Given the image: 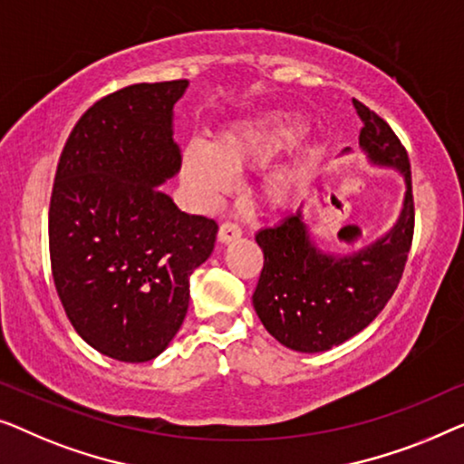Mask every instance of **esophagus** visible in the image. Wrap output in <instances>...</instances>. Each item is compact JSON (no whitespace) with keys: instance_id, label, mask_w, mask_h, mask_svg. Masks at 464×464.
Returning <instances> with one entry per match:
<instances>
[{"instance_id":"1","label":"esophagus","mask_w":464,"mask_h":464,"mask_svg":"<svg viewBox=\"0 0 464 464\" xmlns=\"http://www.w3.org/2000/svg\"><path fill=\"white\" fill-rule=\"evenodd\" d=\"M241 235V229H239V225H235V223H231V220H225L223 225H220V229H218V239L223 241V244H229V241H233V239H237Z\"/></svg>"}]
</instances>
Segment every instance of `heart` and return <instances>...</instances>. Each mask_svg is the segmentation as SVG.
I'll return each instance as SVG.
<instances>
[{
	"instance_id": "b5f03b06",
	"label": "heart",
	"mask_w": 464,
	"mask_h": 464,
	"mask_svg": "<svg viewBox=\"0 0 464 464\" xmlns=\"http://www.w3.org/2000/svg\"><path fill=\"white\" fill-rule=\"evenodd\" d=\"M304 132V120L292 113H276L263 120L241 123L220 134L210 145L188 142L182 153V174L204 201L229 191L231 172L265 166L279 151L290 147ZM304 179L303 166H284L260 182V198L266 206L284 208L296 198Z\"/></svg>"
}]
</instances>
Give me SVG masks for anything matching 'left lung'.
<instances>
[{
    "mask_svg": "<svg viewBox=\"0 0 464 464\" xmlns=\"http://www.w3.org/2000/svg\"><path fill=\"white\" fill-rule=\"evenodd\" d=\"M363 128L360 147L372 166L393 168L406 182L397 223L374 244L351 254L317 247L303 212L256 233L265 265L252 304L266 332L292 351L322 353L362 332L400 284L414 235L410 160L382 117L353 101Z\"/></svg>",
    "mask_w": 464,
    "mask_h": 464,
    "instance_id": "8db88e82",
    "label": "left lung"
}]
</instances>
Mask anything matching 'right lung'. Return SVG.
<instances>
[{"mask_svg": "<svg viewBox=\"0 0 464 464\" xmlns=\"http://www.w3.org/2000/svg\"><path fill=\"white\" fill-rule=\"evenodd\" d=\"M187 80L134 83L94 102L71 130L50 199V263L77 334L99 353L158 357L188 309V277L218 225L161 191L180 169L174 104Z\"/></svg>", "mask_w": 464, "mask_h": 464, "instance_id": "right-lung-1", "label": "right lung"}]
</instances>
